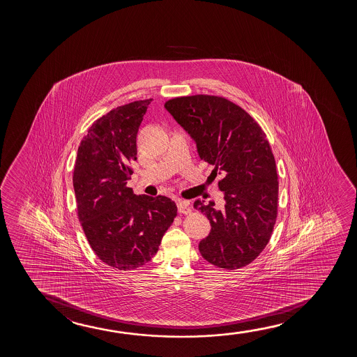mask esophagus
<instances>
[{
	"mask_svg": "<svg viewBox=\"0 0 357 357\" xmlns=\"http://www.w3.org/2000/svg\"><path fill=\"white\" fill-rule=\"evenodd\" d=\"M178 211L181 215H189L191 212L190 202L186 200L178 201Z\"/></svg>",
	"mask_w": 357,
	"mask_h": 357,
	"instance_id": "esophagus-1",
	"label": "esophagus"
}]
</instances>
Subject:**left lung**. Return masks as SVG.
<instances>
[{
	"mask_svg": "<svg viewBox=\"0 0 357 357\" xmlns=\"http://www.w3.org/2000/svg\"><path fill=\"white\" fill-rule=\"evenodd\" d=\"M165 107L195 140L201 160L222 176L223 210L212 201L194 204L211 223L210 235L199 245L201 256L220 268L248 266L268 244L278 215V174L266 132L222 96H181Z\"/></svg>",
	"mask_w": 357,
	"mask_h": 357,
	"instance_id": "obj_1",
	"label": "left lung"
}]
</instances>
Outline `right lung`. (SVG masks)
Wrapping results in <instances>:
<instances>
[{
    "instance_id": "1",
    "label": "right lung",
    "mask_w": 357,
    "mask_h": 357,
    "mask_svg": "<svg viewBox=\"0 0 357 357\" xmlns=\"http://www.w3.org/2000/svg\"><path fill=\"white\" fill-rule=\"evenodd\" d=\"M152 98L113 108L90 126L73 172L77 213L90 248L103 264L130 271L151 261L176 217L169 197L132 194L137 134Z\"/></svg>"
}]
</instances>
